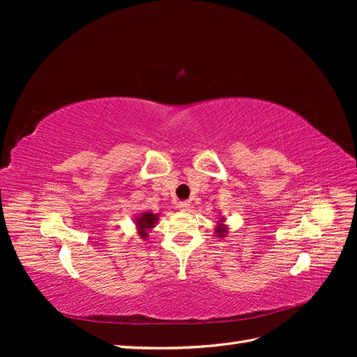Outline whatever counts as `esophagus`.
Here are the masks:
<instances>
[{
  "label": "esophagus",
  "mask_w": 357,
  "mask_h": 357,
  "mask_svg": "<svg viewBox=\"0 0 357 357\" xmlns=\"http://www.w3.org/2000/svg\"><path fill=\"white\" fill-rule=\"evenodd\" d=\"M177 208L180 211H189L190 204H189V201H180V202H177Z\"/></svg>",
  "instance_id": "obj_1"
}]
</instances>
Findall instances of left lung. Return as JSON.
Masks as SVG:
<instances>
[{"label":"left lung","mask_w":357,"mask_h":357,"mask_svg":"<svg viewBox=\"0 0 357 357\" xmlns=\"http://www.w3.org/2000/svg\"><path fill=\"white\" fill-rule=\"evenodd\" d=\"M228 229L229 228H228V225H226V219L220 218L214 228V235L219 236V238H223V236H226V234H228Z\"/></svg>","instance_id":"obj_1"}]
</instances>
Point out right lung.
Segmentation results:
<instances>
[{
  "mask_svg": "<svg viewBox=\"0 0 357 357\" xmlns=\"http://www.w3.org/2000/svg\"><path fill=\"white\" fill-rule=\"evenodd\" d=\"M159 220V214H153L152 211H144L139 213L134 218V225L137 234L142 236L143 240H147L149 231H152Z\"/></svg>",
  "mask_w": 357,
  "mask_h": 357,
  "instance_id": "right-lung-1",
  "label": "right lung"
}]
</instances>
